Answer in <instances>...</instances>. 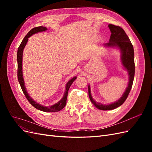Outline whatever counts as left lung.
Wrapping results in <instances>:
<instances>
[{
    "label": "left lung",
    "mask_w": 152,
    "mask_h": 152,
    "mask_svg": "<svg viewBox=\"0 0 152 152\" xmlns=\"http://www.w3.org/2000/svg\"><path fill=\"white\" fill-rule=\"evenodd\" d=\"M108 27L112 34L110 35L109 42L105 44L104 45L106 47H116L120 49L121 51V60L122 65L128 72L129 75V81L128 86L126 88V90L124 92L122 97L117 102L108 104H103L94 101L93 98H92L90 86L89 85V96L92 103L97 108L102 110H113L120 107L124 103L132 88L135 72L134 49H133V45L131 44L128 36L126 34L125 31L121 27L112 24L108 25Z\"/></svg>",
    "instance_id": "obj_1"
}]
</instances>
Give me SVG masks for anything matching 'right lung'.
Segmentation results:
<instances>
[{"label":"right lung","instance_id":"1","mask_svg":"<svg viewBox=\"0 0 152 152\" xmlns=\"http://www.w3.org/2000/svg\"><path fill=\"white\" fill-rule=\"evenodd\" d=\"M45 30H47L46 27H43V26H38V27H35V28H32L27 35L25 37V38L23 40H22V42L21 44L20 45L19 48H18V53H17V61H18V81H19V83L21 86V89L23 92V93L25 96V97L26 98L27 100L28 101L29 103L33 106L35 108L38 109L39 110H41V111L45 112H59L61 110H62L64 107H65V105L66 104V99H67V96H68V91L69 90V88L71 86L72 84L73 83V82L76 79V77H74L72 78V79L69 80L67 84L66 85V90L65 91V94H64L62 99L58 102L57 103L54 104L52 106H49V107H44L42 104H40L38 103L35 102V101L32 99L29 94H28L26 89V87L25 86V82L23 80V72H22V59H23V51L24 48L25 47V45L28 42V38L31 35L33 34L38 33V32H41V31H44Z\"/></svg>","mask_w":152,"mask_h":152}]
</instances>
